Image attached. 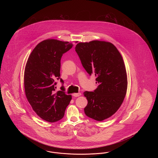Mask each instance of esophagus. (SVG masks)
<instances>
[{"instance_id":"esophagus-1","label":"esophagus","mask_w":158,"mask_h":158,"mask_svg":"<svg viewBox=\"0 0 158 158\" xmlns=\"http://www.w3.org/2000/svg\"><path fill=\"white\" fill-rule=\"evenodd\" d=\"M81 95V93H76V94H73V96L75 97H79Z\"/></svg>"}]
</instances>
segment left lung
Segmentation results:
<instances>
[{"label":"left lung","instance_id":"left-lung-1","mask_svg":"<svg viewBox=\"0 0 158 158\" xmlns=\"http://www.w3.org/2000/svg\"><path fill=\"white\" fill-rule=\"evenodd\" d=\"M75 51L83 67L97 77L98 83L94 92L83 93L88 100L85 113L95 120H104L117 112L126 94L127 77L123 57L112 43L98 40L79 43Z\"/></svg>","mask_w":158,"mask_h":158}]
</instances>
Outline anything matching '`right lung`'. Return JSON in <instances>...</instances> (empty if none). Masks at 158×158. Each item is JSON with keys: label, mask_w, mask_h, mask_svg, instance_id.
<instances>
[{"label": "right lung", "mask_w": 158, "mask_h": 158, "mask_svg": "<svg viewBox=\"0 0 158 158\" xmlns=\"http://www.w3.org/2000/svg\"><path fill=\"white\" fill-rule=\"evenodd\" d=\"M73 44L54 39L45 40L36 45L27 60L24 72V88L33 110L43 120L53 123L61 120L72 96L63 86L55 92L60 79V60Z\"/></svg>", "instance_id": "1"}]
</instances>
